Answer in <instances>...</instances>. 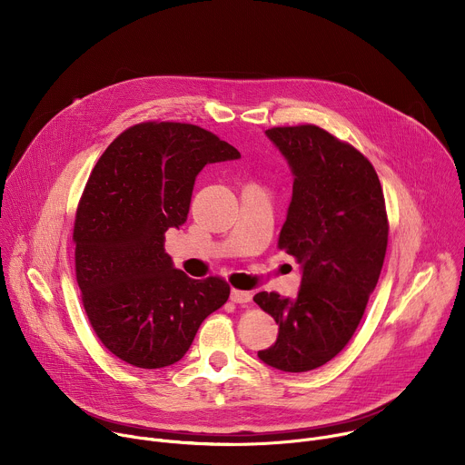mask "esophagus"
Here are the masks:
<instances>
[{"label": "esophagus", "instance_id": "esophagus-1", "mask_svg": "<svg viewBox=\"0 0 465 465\" xmlns=\"http://www.w3.org/2000/svg\"><path fill=\"white\" fill-rule=\"evenodd\" d=\"M230 300L232 302H235V303H239V305H246V303H250L252 302V294L248 292V291H232V294H230Z\"/></svg>", "mask_w": 465, "mask_h": 465}]
</instances>
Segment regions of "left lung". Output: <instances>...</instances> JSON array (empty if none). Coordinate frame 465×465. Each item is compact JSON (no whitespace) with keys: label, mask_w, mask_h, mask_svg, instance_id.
I'll list each match as a JSON object with an SVG mask.
<instances>
[{"label":"left lung","mask_w":465,"mask_h":465,"mask_svg":"<svg viewBox=\"0 0 465 465\" xmlns=\"http://www.w3.org/2000/svg\"><path fill=\"white\" fill-rule=\"evenodd\" d=\"M292 173V198L278 246L296 257V298L257 292L253 302L280 325L257 357L300 373L323 366L353 337L373 292L388 242L384 194L373 165L314 124L264 132Z\"/></svg>","instance_id":"1"}]
</instances>
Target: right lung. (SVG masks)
I'll return each instance as SVG.
<instances>
[{
	"instance_id": "obj_1",
	"label": "right lung",
	"mask_w": 465,
	"mask_h": 465,
	"mask_svg": "<svg viewBox=\"0 0 465 465\" xmlns=\"http://www.w3.org/2000/svg\"><path fill=\"white\" fill-rule=\"evenodd\" d=\"M239 158L201 126L142 123L94 167L75 219V271L94 331L121 361L145 370L178 362L226 303V282L174 267L165 232L187 221L196 174Z\"/></svg>"
}]
</instances>
